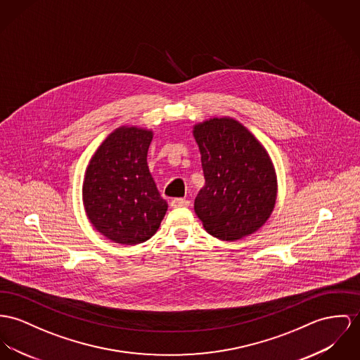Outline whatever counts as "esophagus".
Returning <instances> with one entry per match:
<instances>
[{"mask_svg":"<svg viewBox=\"0 0 360 360\" xmlns=\"http://www.w3.org/2000/svg\"><path fill=\"white\" fill-rule=\"evenodd\" d=\"M189 204H191V201L186 200V198H174V200H171V207H172V208L188 207Z\"/></svg>","mask_w":360,"mask_h":360,"instance_id":"1","label":"esophagus"}]
</instances>
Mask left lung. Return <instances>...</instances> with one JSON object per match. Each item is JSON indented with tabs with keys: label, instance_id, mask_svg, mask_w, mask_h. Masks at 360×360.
Masks as SVG:
<instances>
[{
	"label": "left lung",
	"instance_id": "left-lung-1",
	"mask_svg": "<svg viewBox=\"0 0 360 360\" xmlns=\"http://www.w3.org/2000/svg\"><path fill=\"white\" fill-rule=\"evenodd\" d=\"M205 186L194 211L205 230L234 241L269 219L277 195L274 168L264 148L233 119H211L194 127Z\"/></svg>",
	"mask_w": 360,
	"mask_h": 360
}]
</instances>
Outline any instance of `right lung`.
Returning <instances> with one entry per match:
<instances>
[{"mask_svg":"<svg viewBox=\"0 0 360 360\" xmlns=\"http://www.w3.org/2000/svg\"><path fill=\"white\" fill-rule=\"evenodd\" d=\"M152 137L148 130L119 129L101 143L86 169V214L100 233L119 244L149 240L166 215V200L146 163Z\"/></svg>","mask_w":360,"mask_h":360,"instance_id":"right-lung-1","label":"right lung"}]
</instances>
